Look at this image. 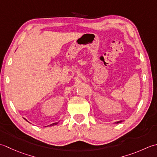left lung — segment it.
Returning a JSON list of instances; mask_svg holds the SVG:
<instances>
[{
	"instance_id": "8db88e82",
	"label": "left lung",
	"mask_w": 157,
	"mask_h": 157,
	"mask_svg": "<svg viewBox=\"0 0 157 157\" xmlns=\"http://www.w3.org/2000/svg\"><path fill=\"white\" fill-rule=\"evenodd\" d=\"M122 121H117V122H114V124H115V123H121V122H122Z\"/></svg>"
}]
</instances>
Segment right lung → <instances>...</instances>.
<instances>
[{"mask_svg":"<svg viewBox=\"0 0 157 157\" xmlns=\"http://www.w3.org/2000/svg\"><path fill=\"white\" fill-rule=\"evenodd\" d=\"M25 121H27L26 119H24ZM59 122V121H58V122H57V123H52V124H49V125H48V126H53V125H56V124H58V123Z\"/></svg>","mask_w":157,"mask_h":157,"instance_id":"add662e5","label":"right lung"}]
</instances>
